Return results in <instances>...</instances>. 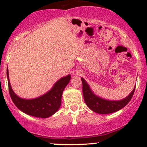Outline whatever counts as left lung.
Here are the masks:
<instances>
[{"label": "left lung", "mask_w": 147, "mask_h": 147, "mask_svg": "<svg viewBox=\"0 0 147 147\" xmlns=\"http://www.w3.org/2000/svg\"><path fill=\"white\" fill-rule=\"evenodd\" d=\"M82 83V92L84 102L87 106L93 112L101 115L111 114L117 112L126 106L131 100L134 94L135 87L127 97L120 100H109L99 97L94 94L90 84L85 81L84 78H81Z\"/></svg>", "instance_id": "left-lung-1"}]
</instances>
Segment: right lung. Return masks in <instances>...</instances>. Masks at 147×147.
<instances>
[{
	"instance_id": "add662e5",
	"label": "right lung",
	"mask_w": 147,
	"mask_h": 147,
	"mask_svg": "<svg viewBox=\"0 0 147 147\" xmlns=\"http://www.w3.org/2000/svg\"><path fill=\"white\" fill-rule=\"evenodd\" d=\"M7 78L10 97L16 107L26 115L39 118H47L57 112L61 105V99L65 87L69 82L71 75L63 77L54 84L51 89L40 97L33 99H23L13 92L9 80L8 69Z\"/></svg>"
}]
</instances>
